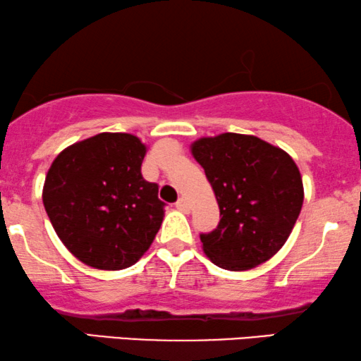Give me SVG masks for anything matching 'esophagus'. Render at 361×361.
Listing matches in <instances>:
<instances>
[{"mask_svg":"<svg viewBox=\"0 0 361 361\" xmlns=\"http://www.w3.org/2000/svg\"><path fill=\"white\" fill-rule=\"evenodd\" d=\"M176 208H178V210L185 212V214H188V212H190V203L186 202L185 198H180V200H178V202H176Z\"/></svg>","mask_w":361,"mask_h":361,"instance_id":"34e87169","label":"esophagus"}]
</instances>
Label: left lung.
Segmentation results:
<instances>
[{
	"label": "left lung",
	"instance_id": "left-lung-1",
	"mask_svg": "<svg viewBox=\"0 0 361 361\" xmlns=\"http://www.w3.org/2000/svg\"><path fill=\"white\" fill-rule=\"evenodd\" d=\"M220 208L215 230L200 233L215 266L247 271L288 240L302 207L301 173L293 158L262 139L225 133L193 142Z\"/></svg>",
	"mask_w": 361,
	"mask_h": 361
}]
</instances>
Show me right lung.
I'll use <instances>...</instances> for the list:
<instances>
[{
  "instance_id": "right-lung-1",
  "label": "right lung",
  "mask_w": 361,
  "mask_h": 361,
  "mask_svg": "<svg viewBox=\"0 0 361 361\" xmlns=\"http://www.w3.org/2000/svg\"><path fill=\"white\" fill-rule=\"evenodd\" d=\"M145 154L133 134L101 133L51 163L43 205L63 245L87 266L121 271L153 244L166 203L158 183L141 175Z\"/></svg>"
}]
</instances>
